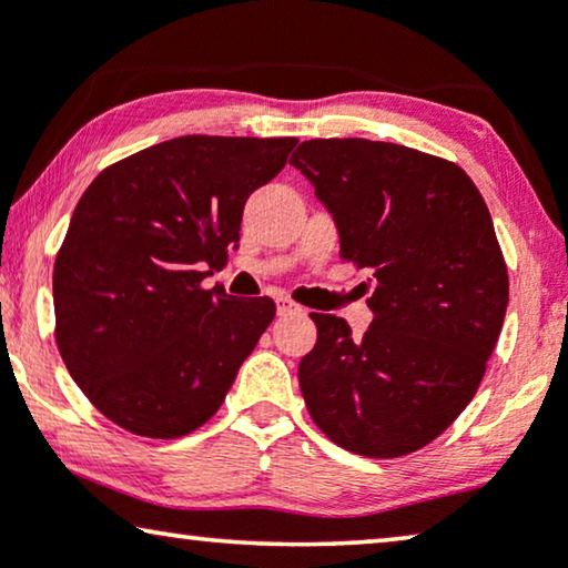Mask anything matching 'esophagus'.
<instances>
[{
  "instance_id": "esophagus-1",
  "label": "esophagus",
  "mask_w": 568,
  "mask_h": 568,
  "mask_svg": "<svg viewBox=\"0 0 568 568\" xmlns=\"http://www.w3.org/2000/svg\"><path fill=\"white\" fill-rule=\"evenodd\" d=\"M276 313H278V315H292V313H302V307L294 305L292 300L278 297V300H276Z\"/></svg>"
}]
</instances>
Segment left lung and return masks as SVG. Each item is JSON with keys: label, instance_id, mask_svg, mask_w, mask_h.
<instances>
[{"label": "left lung", "instance_id": "obj_1", "mask_svg": "<svg viewBox=\"0 0 568 568\" xmlns=\"http://www.w3.org/2000/svg\"><path fill=\"white\" fill-rule=\"evenodd\" d=\"M333 214L341 258L369 268L372 325L313 313L300 390L325 437L364 457L437 439L476 395L509 276L491 214L463 168L369 139H310L290 160Z\"/></svg>", "mask_w": 568, "mask_h": 568}]
</instances>
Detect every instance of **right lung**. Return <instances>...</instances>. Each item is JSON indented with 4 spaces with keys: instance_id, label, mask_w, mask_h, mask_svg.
<instances>
[{
    "instance_id": "right-lung-1",
    "label": "right lung",
    "mask_w": 568,
    "mask_h": 568,
    "mask_svg": "<svg viewBox=\"0 0 568 568\" xmlns=\"http://www.w3.org/2000/svg\"><path fill=\"white\" fill-rule=\"evenodd\" d=\"M294 136H178L105 168L53 263L57 346L105 418L175 439L220 410L276 315L201 282L237 247L247 196L282 173Z\"/></svg>"
}]
</instances>
